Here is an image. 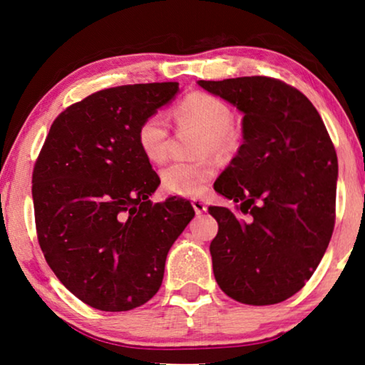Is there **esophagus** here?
Listing matches in <instances>:
<instances>
[{"label": "esophagus", "mask_w": 365, "mask_h": 365, "mask_svg": "<svg viewBox=\"0 0 365 365\" xmlns=\"http://www.w3.org/2000/svg\"><path fill=\"white\" fill-rule=\"evenodd\" d=\"M192 207H194V211H196V214H202L207 211L206 202L201 201V199H192Z\"/></svg>", "instance_id": "1"}]
</instances>
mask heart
<instances>
[{
	"mask_svg": "<svg viewBox=\"0 0 365 365\" xmlns=\"http://www.w3.org/2000/svg\"><path fill=\"white\" fill-rule=\"evenodd\" d=\"M176 119L186 126L201 128L197 154L194 161H174L161 171L164 191L182 196H197L216 176L217 166L212 153L227 158L237 148L234 111L229 104L211 93L192 91L176 106ZM169 123L163 113H151L138 126V146L149 163L159 164L169 153Z\"/></svg>",
	"mask_w": 365,
	"mask_h": 365,
	"instance_id": "b5f03b06",
	"label": "heart"
}]
</instances>
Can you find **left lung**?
<instances>
[{
    "mask_svg": "<svg viewBox=\"0 0 365 365\" xmlns=\"http://www.w3.org/2000/svg\"><path fill=\"white\" fill-rule=\"evenodd\" d=\"M199 86L244 113V143L214 182L236 211L209 207L219 224L209 247L214 277L237 302H282L306 286L332 237L336 149L312 103L281 79L244 76Z\"/></svg>",
    "mask_w": 365,
    "mask_h": 365,
    "instance_id": "obj_1",
    "label": "left lung"
}]
</instances>
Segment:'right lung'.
<instances>
[{
	"label": "right lung",
	"instance_id": "add662e5",
	"mask_svg": "<svg viewBox=\"0 0 365 365\" xmlns=\"http://www.w3.org/2000/svg\"><path fill=\"white\" fill-rule=\"evenodd\" d=\"M179 83L126 84L89 94L54 119L33 169L38 242L79 301L99 311L143 306L159 291L191 202H151L159 176L138 146V126Z\"/></svg>",
	"mask_w": 365,
	"mask_h": 365
}]
</instances>
